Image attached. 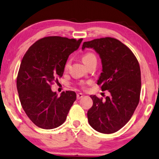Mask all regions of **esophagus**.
Listing matches in <instances>:
<instances>
[{
	"label": "esophagus",
	"instance_id": "obj_1",
	"mask_svg": "<svg viewBox=\"0 0 159 159\" xmlns=\"http://www.w3.org/2000/svg\"><path fill=\"white\" fill-rule=\"evenodd\" d=\"M83 96H84V95H83L82 93H78V94H77V99H79H79L81 98Z\"/></svg>",
	"mask_w": 159,
	"mask_h": 159
}]
</instances>
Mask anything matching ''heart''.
Wrapping results in <instances>:
<instances>
[{"instance_id": "heart-1", "label": "heart", "mask_w": 159, "mask_h": 159, "mask_svg": "<svg viewBox=\"0 0 159 159\" xmlns=\"http://www.w3.org/2000/svg\"><path fill=\"white\" fill-rule=\"evenodd\" d=\"M93 59H96V56H95L94 54L91 53H88L84 57H83V61H84V63H85V64H86V63H89V61L93 60ZM68 66H69V62H67V63H66V66H65L66 69V68H68ZM80 86H84V82H80Z\"/></svg>"}]
</instances>
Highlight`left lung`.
<instances>
[{"mask_svg":"<svg viewBox=\"0 0 159 159\" xmlns=\"http://www.w3.org/2000/svg\"><path fill=\"white\" fill-rule=\"evenodd\" d=\"M93 48L99 55L102 72L97 84L108 91L105 100L95 95L90 97L93 106L88 111L91 126L103 134L118 131L131 119L141 93V70L136 56L126 46L107 37L84 42L82 50Z\"/></svg>","mask_w":159,"mask_h":159,"instance_id":"left-lung-1","label":"left lung"}]
</instances>
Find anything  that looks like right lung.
Returning <instances> with one entry per match:
<instances>
[{
	"instance_id": "1",
	"label": "right lung",
	"mask_w": 159,
	"mask_h": 159,
	"mask_svg": "<svg viewBox=\"0 0 159 159\" xmlns=\"http://www.w3.org/2000/svg\"><path fill=\"white\" fill-rule=\"evenodd\" d=\"M82 39L45 37L28 48L21 61L17 77V90L21 106L38 127L53 129L66 119L76 99L74 91L58 96L51 84L62 77L70 53L79 48Z\"/></svg>"
}]
</instances>
